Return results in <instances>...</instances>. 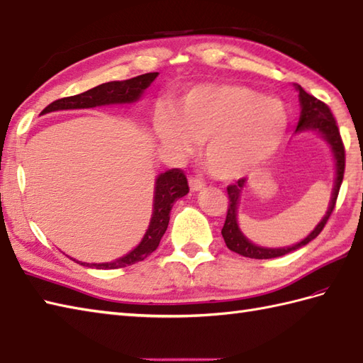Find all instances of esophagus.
<instances>
[{"label": "esophagus", "mask_w": 363, "mask_h": 363, "mask_svg": "<svg viewBox=\"0 0 363 363\" xmlns=\"http://www.w3.org/2000/svg\"><path fill=\"white\" fill-rule=\"evenodd\" d=\"M189 186H190L191 191H199L206 187V184L201 179H198V177H190Z\"/></svg>", "instance_id": "obj_1"}]
</instances>
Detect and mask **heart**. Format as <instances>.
Listing matches in <instances>:
<instances>
[{
	"label": "heart",
	"instance_id": "obj_1",
	"mask_svg": "<svg viewBox=\"0 0 363 363\" xmlns=\"http://www.w3.org/2000/svg\"><path fill=\"white\" fill-rule=\"evenodd\" d=\"M289 118L276 98L235 84L191 89L173 112L154 117V134L167 152L186 157L204 142L203 159L220 179H235L264 164L279 148Z\"/></svg>",
	"mask_w": 363,
	"mask_h": 363
}]
</instances>
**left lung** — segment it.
Here are the masks:
<instances>
[{
    "label": "left lung",
    "instance_id": "left-lung-1",
    "mask_svg": "<svg viewBox=\"0 0 363 363\" xmlns=\"http://www.w3.org/2000/svg\"><path fill=\"white\" fill-rule=\"evenodd\" d=\"M296 90L299 91V103H301V115H299L296 133H303V130H317V133H320L323 138H325V140L330 145V150H333L334 159H335V168H337L333 198H330L329 209L325 217H323V220L318 223V226L315 228L303 242H299L293 246H287V248H262V246L251 243L248 238L242 234L240 228L237 225L238 201H240V194H242V189L245 187L246 179L242 177V179H238L235 184H233V186H228L229 204H228L225 226L221 229V235L225 238V243L230 251L240 254V256H245V257H250V259L281 257L312 242L315 237H318V234L328 223L330 213H333L335 207L338 191H340V186L345 174V146L340 137V130H338V126H337V121L334 118L333 112H330V109L328 107V104L307 94V91L301 86H296Z\"/></svg>",
    "mask_w": 363,
    "mask_h": 363
}]
</instances>
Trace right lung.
<instances>
[{
    "label": "right lung",
    "instance_id": "1",
    "mask_svg": "<svg viewBox=\"0 0 363 363\" xmlns=\"http://www.w3.org/2000/svg\"><path fill=\"white\" fill-rule=\"evenodd\" d=\"M157 74L159 73H145L126 81H112L101 84V86L90 89L84 91V94L56 99V101L46 106L42 113L68 109H89V107L104 104L134 103L151 86V82L157 78ZM187 194L189 182L182 169L173 168L165 173H160L156 179V187H154L152 217L150 226L137 248L126 254V256L113 262H107V264H86V262H78V264L91 268L95 267L98 269H113L134 265L137 262L145 260L146 257L151 256L152 251L157 250L160 238L164 237L168 228L169 212H172L174 201L186 196Z\"/></svg>",
    "mask_w": 363,
    "mask_h": 363
}]
</instances>
